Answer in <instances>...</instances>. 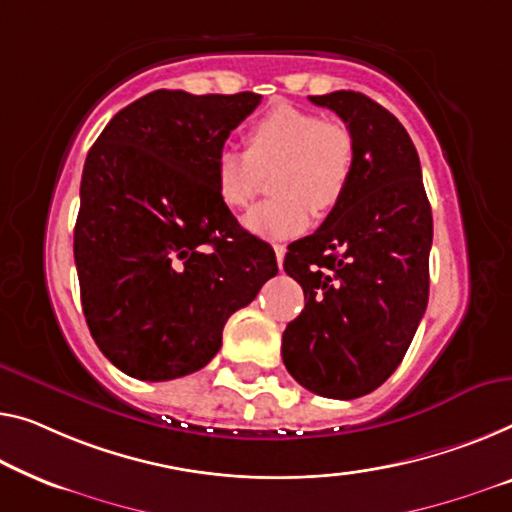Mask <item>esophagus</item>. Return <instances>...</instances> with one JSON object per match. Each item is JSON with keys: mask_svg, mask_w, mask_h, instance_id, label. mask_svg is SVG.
<instances>
[{"mask_svg": "<svg viewBox=\"0 0 512 512\" xmlns=\"http://www.w3.org/2000/svg\"><path fill=\"white\" fill-rule=\"evenodd\" d=\"M273 250H276V259H278V266H282V262H285V253H287V248L282 246V243H276V246H273Z\"/></svg>", "mask_w": 512, "mask_h": 512, "instance_id": "34e87169", "label": "esophagus"}]
</instances>
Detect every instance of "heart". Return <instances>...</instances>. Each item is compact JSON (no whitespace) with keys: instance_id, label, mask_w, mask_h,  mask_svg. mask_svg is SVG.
<instances>
[{"instance_id":"heart-1","label":"heart","mask_w":512,"mask_h":512,"mask_svg":"<svg viewBox=\"0 0 512 512\" xmlns=\"http://www.w3.org/2000/svg\"><path fill=\"white\" fill-rule=\"evenodd\" d=\"M246 140L248 151H218L216 190L225 207L243 209L253 202L264 174L276 170L271 188L278 195L246 213L248 232L264 239H292L310 225L312 213L331 211L347 193L356 147L342 121L278 105L248 128Z\"/></svg>"}]
</instances>
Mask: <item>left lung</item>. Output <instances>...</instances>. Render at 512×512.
I'll return each mask as SVG.
<instances>
[{
	"label": "left lung",
	"mask_w": 512,
	"mask_h": 512,
	"mask_svg": "<svg viewBox=\"0 0 512 512\" xmlns=\"http://www.w3.org/2000/svg\"><path fill=\"white\" fill-rule=\"evenodd\" d=\"M310 101L345 121L356 160L322 227L285 255L305 308L282 333V361L308 391L354 400L393 375L425 315L432 209L414 142L391 112L358 91Z\"/></svg>",
	"instance_id": "1"
}]
</instances>
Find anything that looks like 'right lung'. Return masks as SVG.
<instances>
[{"label": "right lung", "mask_w": 512, "mask_h": 512, "mask_svg": "<svg viewBox=\"0 0 512 512\" xmlns=\"http://www.w3.org/2000/svg\"><path fill=\"white\" fill-rule=\"evenodd\" d=\"M262 96L158 89L89 149L73 253L91 338L128 377L167 381L218 354L227 317L278 273L216 190V156Z\"/></svg>", "instance_id": "1"}]
</instances>
